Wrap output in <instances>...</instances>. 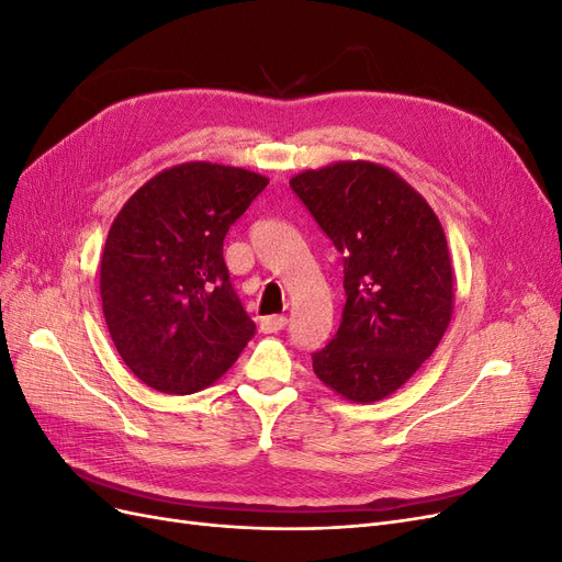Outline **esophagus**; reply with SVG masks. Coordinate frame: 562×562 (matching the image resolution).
<instances>
[{
	"label": "esophagus",
	"mask_w": 562,
	"mask_h": 562,
	"mask_svg": "<svg viewBox=\"0 0 562 562\" xmlns=\"http://www.w3.org/2000/svg\"><path fill=\"white\" fill-rule=\"evenodd\" d=\"M285 326H288V318H285V316H265V318L260 321L262 333H279V330H283Z\"/></svg>",
	"instance_id": "esophagus-1"
}]
</instances>
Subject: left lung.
<instances>
[{
  "instance_id": "obj_1",
  "label": "left lung",
  "mask_w": 562,
  "mask_h": 562,
  "mask_svg": "<svg viewBox=\"0 0 562 562\" xmlns=\"http://www.w3.org/2000/svg\"><path fill=\"white\" fill-rule=\"evenodd\" d=\"M345 265L342 323L312 353L316 378L356 403L394 394L452 316V267L436 213L394 171L339 161L291 180Z\"/></svg>"
}]
</instances>
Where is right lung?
<instances>
[{"label": "right lung", "instance_id": "right-lung-1", "mask_svg": "<svg viewBox=\"0 0 562 562\" xmlns=\"http://www.w3.org/2000/svg\"><path fill=\"white\" fill-rule=\"evenodd\" d=\"M246 168L180 164L145 182L110 227L100 297L133 375L164 394H194L239 359L255 323L229 281L223 244L265 187Z\"/></svg>", "mask_w": 562, "mask_h": 562}]
</instances>
